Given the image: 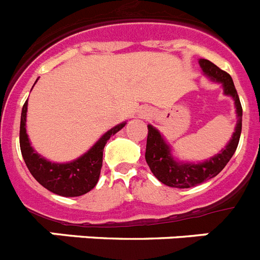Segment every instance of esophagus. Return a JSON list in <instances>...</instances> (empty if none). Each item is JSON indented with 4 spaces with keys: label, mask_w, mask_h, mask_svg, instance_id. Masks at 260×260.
<instances>
[{
    "label": "esophagus",
    "mask_w": 260,
    "mask_h": 260,
    "mask_svg": "<svg viewBox=\"0 0 260 260\" xmlns=\"http://www.w3.org/2000/svg\"><path fill=\"white\" fill-rule=\"evenodd\" d=\"M140 116L141 117H149V116H152V114L149 111H146V110H144V111L140 112Z\"/></svg>",
    "instance_id": "obj_1"
}]
</instances>
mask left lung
Segmentation results:
<instances>
[{
  "label": "left lung",
  "mask_w": 260,
  "mask_h": 260,
  "mask_svg": "<svg viewBox=\"0 0 260 260\" xmlns=\"http://www.w3.org/2000/svg\"><path fill=\"white\" fill-rule=\"evenodd\" d=\"M199 64L202 67L205 76L209 77L212 81L222 83L225 94L234 99L238 120H237L233 136L225 149H222L214 157L209 158L208 161L199 162V164H183V162L175 161L171 155L170 146L165 143L161 133L152 125H148L145 152L146 164L149 165L152 173L159 182L169 187H175V188H189L216 177L226 166L230 158L233 157L238 146L241 131H242V106L239 102V96L230 74L205 58H200Z\"/></svg>",
  "instance_id": "1"
}]
</instances>
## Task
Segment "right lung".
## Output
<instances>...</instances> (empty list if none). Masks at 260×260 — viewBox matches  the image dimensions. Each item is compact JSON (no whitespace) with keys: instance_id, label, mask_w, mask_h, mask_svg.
Instances as JSON below:
<instances>
[{"instance_id":"obj_1","label":"right lung","mask_w":260,"mask_h":260,"mask_svg":"<svg viewBox=\"0 0 260 260\" xmlns=\"http://www.w3.org/2000/svg\"><path fill=\"white\" fill-rule=\"evenodd\" d=\"M27 101L22 108L21 129H19V144L26 166L32 177L44 188L51 192L67 198L81 196L91 191L98 183L103 162V149L110 137L121 129L125 123L117 124L103 135L90 149L80 158L68 164H55L46 158L40 157L32 149L26 133Z\"/></svg>"}]
</instances>
